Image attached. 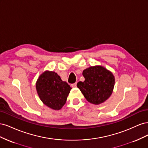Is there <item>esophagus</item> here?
<instances>
[{"mask_svg": "<svg viewBox=\"0 0 148 148\" xmlns=\"http://www.w3.org/2000/svg\"><path fill=\"white\" fill-rule=\"evenodd\" d=\"M71 86L72 88H75L76 86H77V83H73L71 84Z\"/></svg>", "mask_w": 148, "mask_h": 148, "instance_id": "obj_1", "label": "esophagus"}]
</instances>
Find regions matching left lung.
I'll return each instance as SVG.
<instances>
[{
  "label": "left lung",
  "instance_id": "8db88e82",
  "mask_svg": "<svg viewBox=\"0 0 148 148\" xmlns=\"http://www.w3.org/2000/svg\"><path fill=\"white\" fill-rule=\"evenodd\" d=\"M83 75L84 81L79 82L77 87L89 102L99 105L111 96L115 84L114 76L111 71L96 65L84 70Z\"/></svg>",
  "mask_w": 148,
  "mask_h": 148
}]
</instances>
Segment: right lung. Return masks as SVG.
Instances as JSON below:
<instances>
[{
    "label": "right lung",
    "mask_w": 148,
    "mask_h": 148,
    "mask_svg": "<svg viewBox=\"0 0 148 148\" xmlns=\"http://www.w3.org/2000/svg\"><path fill=\"white\" fill-rule=\"evenodd\" d=\"M36 88L40 99L53 110H60L65 104L71 89L70 85L52 71H45L38 78Z\"/></svg>",
    "instance_id": "add662e5"
}]
</instances>
